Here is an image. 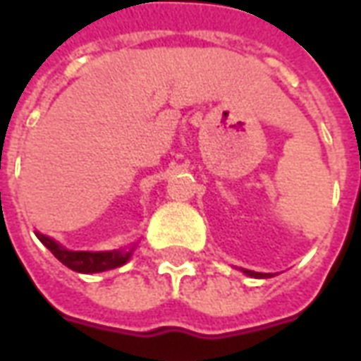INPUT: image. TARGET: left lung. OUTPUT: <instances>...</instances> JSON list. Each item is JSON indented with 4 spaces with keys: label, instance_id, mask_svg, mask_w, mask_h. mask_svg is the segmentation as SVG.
<instances>
[{
    "label": "left lung",
    "instance_id": "left-lung-1",
    "mask_svg": "<svg viewBox=\"0 0 361 361\" xmlns=\"http://www.w3.org/2000/svg\"><path fill=\"white\" fill-rule=\"evenodd\" d=\"M245 274H251V276H257V279H269L271 274H263V272H253V271H243Z\"/></svg>",
    "mask_w": 361,
    "mask_h": 361
}]
</instances>
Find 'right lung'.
<instances>
[{"instance_id":"obj_1","label":"right lung","mask_w":361,"mask_h":361,"mask_svg":"<svg viewBox=\"0 0 361 361\" xmlns=\"http://www.w3.org/2000/svg\"><path fill=\"white\" fill-rule=\"evenodd\" d=\"M38 240L56 255L58 261L69 267L75 272H104L116 269V267L126 265L129 261L131 251H106V253H90V251H69L61 247L58 242H54L51 238L44 234H36Z\"/></svg>"}]
</instances>
